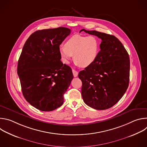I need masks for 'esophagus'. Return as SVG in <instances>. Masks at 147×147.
Listing matches in <instances>:
<instances>
[{
    "label": "esophagus",
    "instance_id": "obj_1",
    "mask_svg": "<svg viewBox=\"0 0 147 147\" xmlns=\"http://www.w3.org/2000/svg\"><path fill=\"white\" fill-rule=\"evenodd\" d=\"M72 71H73V76H74V77H77V76H78V71H76V70H75L73 69V70H72Z\"/></svg>",
    "mask_w": 147,
    "mask_h": 147
}]
</instances>
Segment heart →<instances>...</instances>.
Segmentation results:
<instances>
[{
  "mask_svg": "<svg viewBox=\"0 0 147 147\" xmlns=\"http://www.w3.org/2000/svg\"><path fill=\"white\" fill-rule=\"evenodd\" d=\"M99 48V41L95 36L77 35L69 39L65 45H60L59 50L64 63L68 64L74 55L77 66L87 67L96 60Z\"/></svg>",
  "mask_w": 147,
  "mask_h": 147,
  "instance_id": "b5f03b06",
  "label": "heart"
}]
</instances>
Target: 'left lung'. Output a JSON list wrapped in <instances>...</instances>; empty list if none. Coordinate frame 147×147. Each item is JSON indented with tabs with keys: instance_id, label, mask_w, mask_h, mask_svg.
<instances>
[{
	"instance_id": "obj_1",
	"label": "left lung",
	"mask_w": 147,
	"mask_h": 147,
	"mask_svg": "<svg viewBox=\"0 0 147 147\" xmlns=\"http://www.w3.org/2000/svg\"><path fill=\"white\" fill-rule=\"evenodd\" d=\"M102 40L100 51L94 63L80 71L81 95L90 107L105 110L112 107L129 87V56L121 42L114 35L82 29Z\"/></svg>"
}]
</instances>
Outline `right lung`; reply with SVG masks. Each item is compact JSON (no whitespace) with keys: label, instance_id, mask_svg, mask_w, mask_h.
Masks as SVG:
<instances>
[{"label":"right lung","instance_id":"1","mask_svg":"<svg viewBox=\"0 0 147 147\" xmlns=\"http://www.w3.org/2000/svg\"><path fill=\"white\" fill-rule=\"evenodd\" d=\"M70 32L65 27L36 31L26 40L19 57L17 74L23 96L40 111L61 107L73 78L71 67L60 60L59 50Z\"/></svg>","mask_w":147,"mask_h":147}]
</instances>
